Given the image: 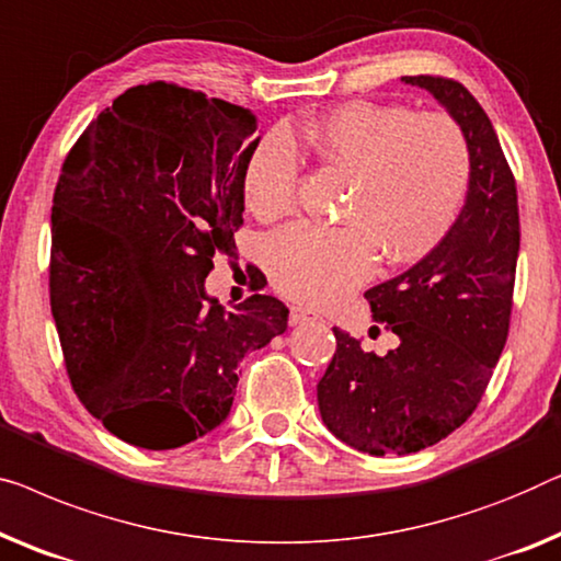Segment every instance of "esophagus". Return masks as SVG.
Segmentation results:
<instances>
[{
  "label": "esophagus",
  "instance_id": "esophagus-1",
  "mask_svg": "<svg viewBox=\"0 0 561 561\" xmlns=\"http://www.w3.org/2000/svg\"><path fill=\"white\" fill-rule=\"evenodd\" d=\"M308 321H323V316L311 313L308 308H300V306L290 308V323H294V327H300V323H308Z\"/></svg>",
  "mask_w": 561,
  "mask_h": 561
}]
</instances>
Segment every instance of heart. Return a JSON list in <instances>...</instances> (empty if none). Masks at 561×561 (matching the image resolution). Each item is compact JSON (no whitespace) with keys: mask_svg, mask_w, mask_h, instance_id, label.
I'll use <instances>...</instances> for the list:
<instances>
[{"mask_svg":"<svg viewBox=\"0 0 561 561\" xmlns=\"http://www.w3.org/2000/svg\"><path fill=\"white\" fill-rule=\"evenodd\" d=\"M300 136L323 167L352 176V192L341 207L348 225L296 222L267 238V278L286 298L334 304L371 278L377 253L392 265L417 261L456 220L470 146L445 113L354 101L306 124ZM242 190L257 220H275L296 205L298 153L286 134L253 144Z\"/></svg>","mask_w":561,"mask_h":561,"instance_id":"1","label":"heart"}]
</instances>
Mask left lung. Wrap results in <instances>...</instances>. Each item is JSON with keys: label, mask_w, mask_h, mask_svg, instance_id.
<instances>
[{"label": "left lung", "mask_w": 561, "mask_h": 561, "mask_svg": "<svg viewBox=\"0 0 561 561\" xmlns=\"http://www.w3.org/2000/svg\"><path fill=\"white\" fill-rule=\"evenodd\" d=\"M402 80L425 88L456 118L470 146V180L445 238L410 271L364 294L371 319L400 346L377 356L334 329V359L316 387L321 420L369 456L430 448L473 415L506 346L522 240L516 180L481 103L453 78Z\"/></svg>", "instance_id": "obj_1"}]
</instances>
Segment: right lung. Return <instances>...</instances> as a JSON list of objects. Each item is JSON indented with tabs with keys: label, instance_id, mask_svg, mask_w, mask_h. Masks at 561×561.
<instances>
[{
	"label": "right lung",
	"instance_id": "add662e5",
	"mask_svg": "<svg viewBox=\"0 0 561 561\" xmlns=\"http://www.w3.org/2000/svg\"><path fill=\"white\" fill-rule=\"evenodd\" d=\"M257 121L174 83L128 88L65 157L53 197L50 306L78 400L146 450L230 415L242 356L288 327L278 298L225 308L205 278L245 213Z\"/></svg>",
	"mask_w": 561,
	"mask_h": 561
}]
</instances>
